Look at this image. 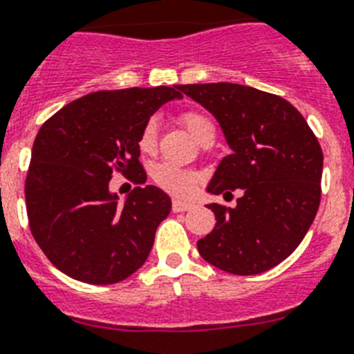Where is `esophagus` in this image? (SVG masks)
Segmentation results:
<instances>
[{
	"label": "esophagus",
	"mask_w": 354,
	"mask_h": 354,
	"mask_svg": "<svg viewBox=\"0 0 354 354\" xmlns=\"http://www.w3.org/2000/svg\"><path fill=\"white\" fill-rule=\"evenodd\" d=\"M191 209H194V205L189 203V201H180V200L172 201V210H174V212H185V210H191Z\"/></svg>",
	"instance_id": "34e87169"
}]
</instances>
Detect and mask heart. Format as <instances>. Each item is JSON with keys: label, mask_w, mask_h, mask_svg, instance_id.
<instances>
[{"label": "heart", "mask_w": 354, "mask_h": 354, "mask_svg": "<svg viewBox=\"0 0 354 354\" xmlns=\"http://www.w3.org/2000/svg\"><path fill=\"white\" fill-rule=\"evenodd\" d=\"M182 124L187 127V131L191 133V136L198 144L214 140V136H216V127H214L212 120L201 115V113H185L182 117ZM138 147L145 154H153L158 147V124H156L154 118H151L142 129L140 138H138ZM151 174H153L154 182L158 183L162 189L176 196L191 194L194 191L196 183H198V174L194 171L183 169L169 162L156 163Z\"/></svg>", "instance_id": "1"}]
</instances>
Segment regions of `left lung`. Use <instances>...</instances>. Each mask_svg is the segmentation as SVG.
I'll return each instance as SVG.
<instances>
[{"label":"left lung","mask_w":354,"mask_h":354,"mask_svg":"<svg viewBox=\"0 0 354 354\" xmlns=\"http://www.w3.org/2000/svg\"><path fill=\"white\" fill-rule=\"evenodd\" d=\"M178 90L212 113L232 151L219 162L207 192L243 191L234 209L207 205L216 227L198 241V252L234 275L277 266L301 245L319 210L324 156L317 136L277 95L232 82Z\"/></svg>","instance_id":"8db88e82"}]
</instances>
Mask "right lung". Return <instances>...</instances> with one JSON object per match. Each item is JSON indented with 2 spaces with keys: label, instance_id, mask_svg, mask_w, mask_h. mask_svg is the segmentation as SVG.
Wrapping results in <instances>:
<instances>
[{
  "label": "right lung",
  "instance_id": "add662e5",
  "mask_svg": "<svg viewBox=\"0 0 354 354\" xmlns=\"http://www.w3.org/2000/svg\"><path fill=\"white\" fill-rule=\"evenodd\" d=\"M182 97L178 86L97 91L43 124L26 174V212L41 250L68 277L115 284L145 263L171 198L145 185L120 201L109 182L120 171L145 183L142 129L163 104Z\"/></svg>",
  "mask_w": 354,
  "mask_h": 354
}]
</instances>
